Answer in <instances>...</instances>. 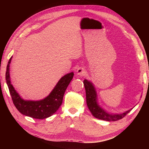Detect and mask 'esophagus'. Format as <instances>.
I'll use <instances>...</instances> for the list:
<instances>
[{"label":"esophagus","instance_id":"obj_1","mask_svg":"<svg viewBox=\"0 0 149 149\" xmlns=\"http://www.w3.org/2000/svg\"><path fill=\"white\" fill-rule=\"evenodd\" d=\"M76 72H77V74L80 76H83L86 74V70L83 68H79Z\"/></svg>","mask_w":149,"mask_h":149}]
</instances>
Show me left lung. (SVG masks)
<instances>
[{
	"instance_id": "8db88e82",
	"label": "left lung",
	"mask_w": 149,
	"mask_h": 149,
	"mask_svg": "<svg viewBox=\"0 0 149 149\" xmlns=\"http://www.w3.org/2000/svg\"><path fill=\"white\" fill-rule=\"evenodd\" d=\"M83 83L86 90L87 106L91 114L96 118L106 121H116L123 119L132 110V108L124 113L119 114L109 113L99 106L97 101V93L93 83L87 79H84Z\"/></svg>"
}]
</instances>
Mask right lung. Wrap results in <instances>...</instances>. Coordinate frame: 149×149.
I'll use <instances>...</instances> for the list:
<instances>
[{"mask_svg": "<svg viewBox=\"0 0 149 149\" xmlns=\"http://www.w3.org/2000/svg\"><path fill=\"white\" fill-rule=\"evenodd\" d=\"M12 58H10L7 66L6 79L13 103L17 110L25 116L38 119H46L55 113L61 105L64 94L68 86L73 78L74 73L71 72L63 76L50 94L43 100L40 101L24 100L17 93L10 82L9 67Z\"/></svg>", "mask_w": 149, "mask_h": 149, "instance_id": "add662e5", "label": "right lung"}]
</instances>
